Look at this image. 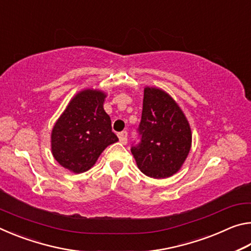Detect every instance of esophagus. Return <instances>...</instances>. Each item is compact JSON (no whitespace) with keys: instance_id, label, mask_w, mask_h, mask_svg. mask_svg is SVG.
<instances>
[{"instance_id":"1","label":"esophagus","mask_w":251,"mask_h":251,"mask_svg":"<svg viewBox=\"0 0 251 251\" xmlns=\"http://www.w3.org/2000/svg\"><path fill=\"white\" fill-rule=\"evenodd\" d=\"M118 138H120V142L122 144H126L127 143V131H121V133H118Z\"/></svg>"}]
</instances>
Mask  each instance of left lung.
<instances>
[{
  "label": "left lung",
  "instance_id": "left-lung-1",
  "mask_svg": "<svg viewBox=\"0 0 251 251\" xmlns=\"http://www.w3.org/2000/svg\"><path fill=\"white\" fill-rule=\"evenodd\" d=\"M138 134L141 142L130 151L142 173L160 179L179 171L192 146V130L179 106L160 88L144 90Z\"/></svg>",
  "mask_w": 251,
  "mask_h": 251
}]
</instances>
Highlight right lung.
Here are the masks:
<instances>
[{
  "label": "right lung",
  "instance_id": "right-lung-1",
  "mask_svg": "<svg viewBox=\"0 0 251 251\" xmlns=\"http://www.w3.org/2000/svg\"><path fill=\"white\" fill-rule=\"evenodd\" d=\"M105 97V93L90 88L77 93L52 129L54 158L75 174L94 166L105 148L118 141L103 107Z\"/></svg>",
  "mask_w": 251,
  "mask_h": 251
}]
</instances>
